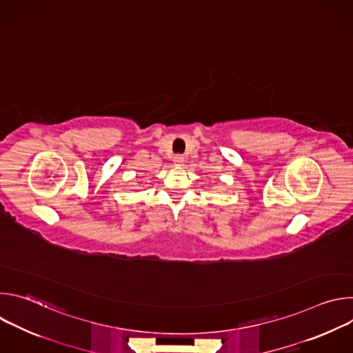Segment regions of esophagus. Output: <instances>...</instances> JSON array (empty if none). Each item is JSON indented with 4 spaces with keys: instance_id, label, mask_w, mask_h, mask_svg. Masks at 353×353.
Returning a JSON list of instances; mask_svg holds the SVG:
<instances>
[{
    "instance_id": "obj_1",
    "label": "esophagus",
    "mask_w": 353,
    "mask_h": 353,
    "mask_svg": "<svg viewBox=\"0 0 353 353\" xmlns=\"http://www.w3.org/2000/svg\"><path fill=\"white\" fill-rule=\"evenodd\" d=\"M173 161H174V163H176V165H181V163L184 162V158H183L181 155H176V157L173 158Z\"/></svg>"
}]
</instances>
